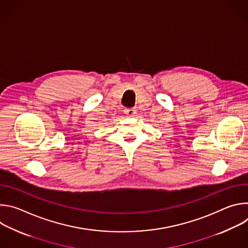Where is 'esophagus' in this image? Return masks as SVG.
Wrapping results in <instances>:
<instances>
[{
  "label": "esophagus",
  "mask_w": 248,
  "mask_h": 248,
  "mask_svg": "<svg viewBox=\"0 0 248 248\" xmlns=\"http://www.w3.org/2000/svg\"><path fill=\"white\" fill-rule=\"evenodd\" d=\"M124 114H126V115H128V116H134L135 115V113H136V110H135V108H125L124 110Z\"/></svg>",
  "instance_id": "obj_1"
}]
</instances>
